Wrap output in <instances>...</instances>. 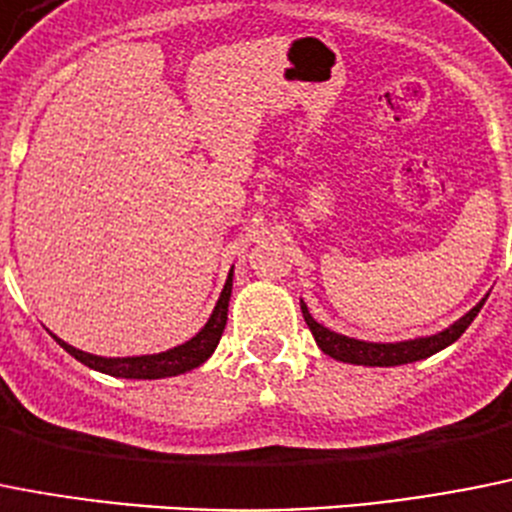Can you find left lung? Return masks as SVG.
Returning a JSON list of instances; mask_svg holds the SVG:
<instances>
[{"mask_svg": "<svg viewBox=\"0 0 512 512\" xmlns=\"http://www.w3.org/2000/svg\"><path fill=\"white\" fill-rule=\"evenodd\" d=\"M482 299L471 311H466L459 322H453L448 330L438 332V335L430 337H417V340H404V342H366L355 340V337L337 335V332L327 330L324 324H319L317 319L311 317L306 304L301 301V314H304L306 324H309L311 335L317 340V345L322 348V353H327L330 358L342 363H353V366H404V363H415L422 358H430L438 350L448 348L451 342L459 340L466 332L474 317L479 314V309L484 306Z\"/></svg>", "mask_w": 512, "mask_h": 512, "instance_id": "obj_1", "label": "left lung"}]
</instances>
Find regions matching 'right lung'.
Instances as JSON below:
<instances>
[{
    "label": "right lung",
    "mask_w": 512,
    "mask_h": 512,
    "mask_svg": "<svg viewBox=\"0 0 512 512\" xmlns=\"http://www.w3.org/2000/svg\"><path fill=\"white\" fill-rule=\"evenodd\" d=\"M229 296H231V273L224 283V291H221L219 301L213 306V314L208 317L206 327L195 337H190L188 342H182L177 348L164 350V353L154 355H133V358H102V355L84 353V350L71 348L69 342L59 340L61 348L69 355H74L79 363H84L87 368H95L100 373H108V376H118V379H167V376H180L185 371H193L201 363H206L211 358V353L219 345L221 335H224L226 327V311H229Z\"/></svg>",
    "instance_id": "1"
}]
</instances>
